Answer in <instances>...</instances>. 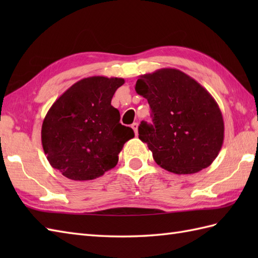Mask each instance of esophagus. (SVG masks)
Instances as JSON below:
<instances>
[{
  "instance_id": "1",
  "label": "esophagus",
  "mask_w": 258,
  "mask_h": 258,
  "mask_svg": "<svg viewBox=\"0 0 258 258\" xmlns=\"http://www.w3.org/2000/svg\"><path fill=\"white\" fill-rule=\"evenodd\" d=\"M132 128L134 130L135 135H138V128H139V124L138 123H133L132 124Z\"/></svg>"
}]
</instances>
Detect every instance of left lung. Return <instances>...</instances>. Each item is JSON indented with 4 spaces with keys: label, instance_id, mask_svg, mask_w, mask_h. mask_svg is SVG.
Listing matches in <instances>:
<instances>
[{
    "label": "left lung",
    "instance_id": "8db88e82",
    "mask_svg": "<svg viewBox=\"0 0 258 258\" xmlns=\"http://www.w3.org/2000/svg\"><path fill=\"white\" fill-rule=\"evenodd\" d=\"M135 90L149 102L153 118L140 124L139 138L158 165L179 175L210 166L224 141L222 112L210 93L176 69L141 75Z\"/></svg>",
    "mask_w": 258,
    "mask_h": 258
}]
</instances>
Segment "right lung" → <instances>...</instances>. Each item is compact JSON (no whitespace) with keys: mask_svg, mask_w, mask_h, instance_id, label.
Segmentation results:
<instances>
[{"mask_svg":"<svg viewBox=\"0 0 258 258\" xmlns=\"http://www.w3.org/2000/svg\"><path fill=\"white\" fill-rule=\"evenodd\" d=\"M124 79L92 76L76 82L48 109L42 146L53 168L73 180H90L116 166L134 131L119 123L112 97Z\"/></svg>","mask_w":258,"mask_h":258,"instance_id":"right-lung-1","label":"right lung"}]
</instances>
